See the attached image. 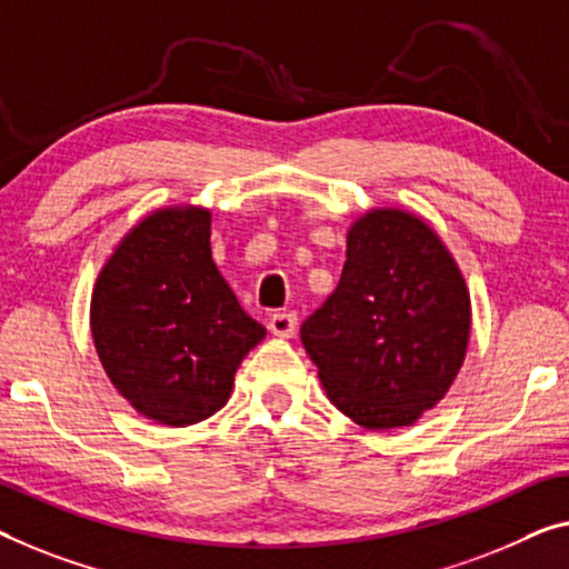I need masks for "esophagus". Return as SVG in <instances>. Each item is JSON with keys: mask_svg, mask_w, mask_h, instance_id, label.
Here are the masks:
<instances>
[{"mask_svg": "<svg viewBox=\"0 0 569 569\" xmlns=\"http://www.w3.org/2000/svg\"><path fill=\"white\" fill-rule=\"evenodd\" d=\"M296 325H299V317H296V311H276L273 317L268 319V329L276 337H293Z\"/></svg>", "mask_w": 569, "mask_h": 569, "instance_id": "1", "label": "esophagus"}]
</instances>
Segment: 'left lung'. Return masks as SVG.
Listing matches in <instances>:
<instances>
[{
    "label": "left lung",
    "mask_w": 569,
    "mask_h": 569,
    "mask_svg": "<svg viewBox=\"0 0 569 569\" xmlns=\"http://www.w3.org/2000/svg\"><path fill=\"white\" fill-rule=\"evenodd\" d=\"M468 337L462 273L431 227L398 209L352 224L339 286L301 325L329 401L366 429L406 427L431 409Z\"/></svg>",
    "instance_id": "left-lung-1"
}]
</instances>
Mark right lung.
Segmentation results:
<instances>
[{"instance_id": "right-lung-1", "label": "right lung", "mask_w": 569, "mask_h": 569, "mask_svg": "<svg viewBox=\"0 0 569 569\" xmlns=\"http://www.w3.org/2000/svg\"><path fill=\"white\" fill-rule=\"evenodd\" d=\"M211 214L163 209L124 237L91 296V335L109 380L148 419L189 427L227 403L266 327L211 260Z\"/></svg>"}]
</instances>
